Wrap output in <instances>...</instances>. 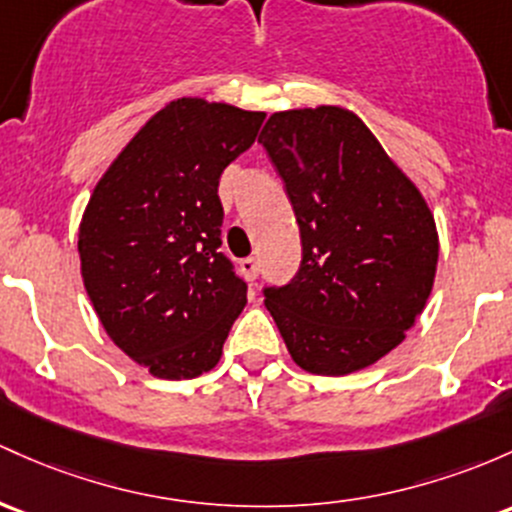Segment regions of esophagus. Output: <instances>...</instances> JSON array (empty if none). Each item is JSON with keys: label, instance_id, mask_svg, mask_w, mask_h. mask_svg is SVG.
Listing matches in <instances>:
<instances>
[{"label": "esophagus", "instance_id": "esophagus-1", "mask_svg": "<svg viewBox=\"0 0 512 512\" xmlns=\"http://www.w3.org/2000/svg\"><path fill=\"white\" fill-rule=\"evenodd\" d=\"M240 274H243L247 282H255L257 274H260V262H257V257H245V260H240Z\"/></svg>", "mask_w": 512, "mask_h": 512}]
</instances>
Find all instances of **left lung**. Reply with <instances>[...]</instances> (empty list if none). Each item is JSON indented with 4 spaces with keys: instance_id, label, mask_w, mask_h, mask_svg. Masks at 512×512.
Masks as SVG:
<instances>
[{
    "instance_id": "obj_1",
    "label": "left lung",
    "mask_w": 512,
    "mask_h": 512,
    "mask_svg": "<svg viewBox=\"0 0 512 512\" xmlns=\"http://www.w3.org/2000/svg\"><path fill=\"white\" fill-rule=\"evenodd\" d=\"M260 143L301 233L299 272L262 289L267 311L306 372L369 367L425 308L440 252L435 218L352 111H279Z\"/></svg>"
}]
</instances>
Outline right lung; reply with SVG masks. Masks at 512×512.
Returning <instances> with one entry per match:
<instances>
[{
    "instance_id": "obj_1",
    "label": "right lung",
    "mask_w": 512,
    "mask_h": 512,
    "mask_svg": "<svg viewBox=\"0 0 512 512\" xmlns=\"http://www.w3.org/2000/svg\"><path fill=\"white\" fill-rule=\"evenodd\" d=\"M265 114L177 99L99 179L82 216V279L109 338L160 379L218 364L247 284L221 252V174Z\"/></svg>"
}]
</instances>
